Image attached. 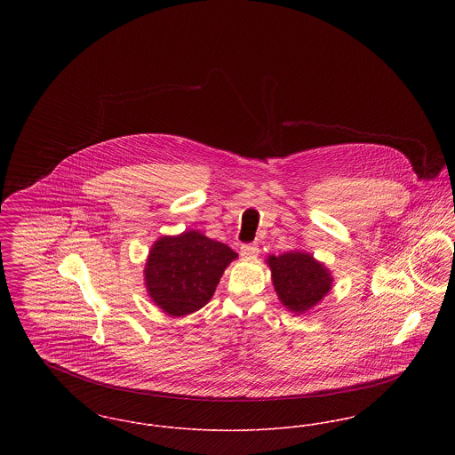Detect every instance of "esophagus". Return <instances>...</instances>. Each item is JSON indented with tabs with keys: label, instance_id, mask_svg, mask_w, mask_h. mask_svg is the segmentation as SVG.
<instances>
[{
	"label": "esophagus",
	"instance_id": "1",
	"mask_svg": "<svg viewBox=\"0 0 455 455\" xmlns=\"http://www.w3.org/2000/svg\"><path fill=\"white\" fill-rule=\"evenodd\" d=\"M240 254H242L243 258H247V259H254V258H258V254H259V245H258V243H242Z\"/></svg>",
	"mask_w": 455,
	"mask_h": 455
}]
</instances>
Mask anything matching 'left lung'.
<instances>
[{"mask_svg": "<svg viewBox=\"0 0 455 455\" xmlns=\"http://www.w3.org/2000/svg\"><path fill=\"white\" fill-rule=\"evenodd\" d=\"M266 260L278 299L295 314L315 307L332 288L329 269L307 252L291 251L282 256H269Z\"/></svg>", "mask_w": 455, "mask_h": 455, "instance_id": "8db88e82", "label": "left lung"}]
</instances>
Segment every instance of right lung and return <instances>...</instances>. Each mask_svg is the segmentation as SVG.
I'll use <instances>...</instances> for the list:
<instances>
[{
	"label": "right lung",
	"mask_w": 455,
	"mask_h": 455,
	"mask_svg": "<svg viewBox=\"0 0 455 455\" xmlns=\"http://www.w3.org/2000/svg\"><path fill=\"white\" fill-rule=\"evenodd\" d=\"M235 258L228 245L197 230L160 237L145 264L147 291L165 314L184 317L212 300L223 271Z\"/></svg>",
	"instance_id": "obj_1"
}]
</instances>
